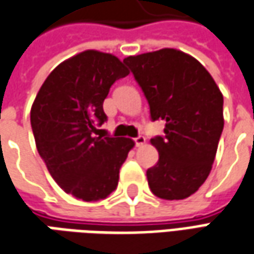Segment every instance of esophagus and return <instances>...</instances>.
<instances>
[{"mask_svg": "<svg viewBox=\"0 0 254 254\" xmlns=\"http://www.w3.org/2000/svg\"><path fill=\"white\" fill-rule=\"evenodd\" d=\"M134 141H135L136 146H142V145H145V142H146V139H145V136L139 135V136H136Z\"/></svg>", "mask_w": 254, "mask_h": 254, "instance_id": "1", "label": "esophagus"}]
</instances>
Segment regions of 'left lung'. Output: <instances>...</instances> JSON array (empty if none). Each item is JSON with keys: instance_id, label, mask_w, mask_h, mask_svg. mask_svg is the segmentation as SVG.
<instances>
[{"instance_id": "left-lung-1", "label": "left lung", "mask_w": 254, "mask_h": 254, "mask_svg": "<svg viewBox=\"0 0 254 254\" xmlns=\"http://www.w3.org/2000/svg\"><path fill=\"white\" fill-rule=\"evenodd\" d=\"M146 97L152 120H164V136L150 143L157 164L146 171L149 188L163 199H183L206 181L222 135L223 94L205 66L182 50L126 57Z\"/></svg>"}]
</instances>
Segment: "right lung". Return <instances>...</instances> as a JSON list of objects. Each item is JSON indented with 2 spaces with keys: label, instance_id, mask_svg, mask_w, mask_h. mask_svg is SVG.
<instances>
[{
  "label": "right lung",
  "instance_id": "right-lung-1",
  "mask_svg": "<svg viewBox=\"0 0 254 254\" xmlns=\"http://www.w3.org/2000/svg\"><path fill=\"white\" fill-rule=\"evenodd\" d=\"M130 71L116 56L84 50L56 66L31 107L39 156L66 194L86 202L107 198L134 147L130 138L97 136L107 120L102 104L109 89Z\"/></svg>",
  "mask_w": 254,
  "mask_h": 254
}]
</instances>
